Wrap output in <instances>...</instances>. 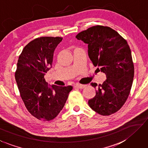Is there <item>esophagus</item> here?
<instances>
[{
  "label": "esophagus",
  "instance_id": "obj_1",
  "mask_svg": "<svg viewBox=\"0 0 148 148\" xmlns=\"http://www.w3.org/2000/svg\"><path fill=\"white\" fill-rule=\"evenodd\" d=\"M74 87L76 88H83L85 87V85H82V84H76V85H75Z\"/></svg>",
  "mask_w": 148,
  "mask_h": 148
}]
</instances>
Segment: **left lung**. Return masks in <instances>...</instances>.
I'll return each mask as SVG.
<instances>
[{"label": "left lung", "instance_id": "obj_1", "mask_svg": "<svg viewBox=\"0 0 148 148\" xmlns=\"http://www.w3.org/2000/svg\"><path fill=\"white\" fill-rule=\"evenodd\" d=\"M76 37L88 45L93 65L107 77L102 84L90 83L97 89L88 106L103 116L115 113L127 100L133 81L134 65L127 42L114 29L100 25L79 32Z\"/></svg>", "mask_w": 148, "mask_h": 148}]
</instances>
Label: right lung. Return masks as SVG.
<instances>
[{"mask_svg": "<svg viewBox=\"0 0 148 148\" xmlns=\"http://www.w3.org/2000/svg\"><path fill=\"white\" fill-rule=\"evenodd\" d=\"M60 37H41L26 45L18 57L15 80L21 97L32 116L50 121L63 109L72 86H48L45 73L52 67Z\"/></svg>", "mask_w": 148, "mask_h": 148, "instance_id": "obj_1", "label": "right lung"}]
</instances>
